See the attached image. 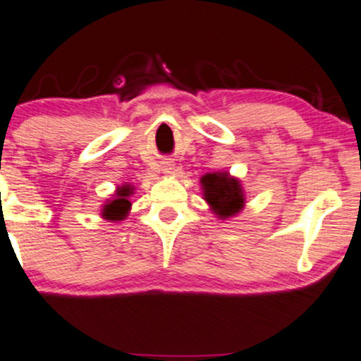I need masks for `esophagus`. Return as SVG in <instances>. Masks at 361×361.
<instances>
[{"label": "esophagus", "mask_w": 361, "mask_h": 361, "mask_svg": "<svg viewBox=\"0 0 361 361\" xmlns=\"http://www.w3.org/2000/svg\"><path fill=\"white\" fill-rule=\"evenodd\" d=\"M173 161L171 159H165V161L161 163V170H163V173H171L173 171Z\"/></svg>", "instance_id": "34e87169"}]
</instances>
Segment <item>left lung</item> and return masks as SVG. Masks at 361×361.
<instances>
[{"mask_svg": "<svg viewBox=\"0 0 361 361\" xmlns=\"http://www.w3.org/2000/svg\"><path fill=\"white\" fill-rule=\"evenodd\" d=\"M203 190V200L209 209L220 220H228L241 213L245 208L246 195L241 181L228 171L207 173L200 178Z\"/></svg>", "mask_w": 361, "mask_h": 361, "instance_id": "8db88e82", "label": "left lung"}]
</instances>
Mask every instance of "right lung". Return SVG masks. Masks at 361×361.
<instances>
[{"instance_id":"add662e5","label":"right lung","mask_w":361,"mask_h":361,"mask_svg":"<svg viewBox=\"0 0 361 361\" xmlns=\"http://www.w3.org/2000/svg\"><path fill=\"white\" fill-rule=\"evenodd\" d=\"M135 193V188L131 185H121L118 186L111 198L106 200L104 204H102V218L108 221H123L128 216L131 209L130 196Z\"/></svg>"}]
</instances>
